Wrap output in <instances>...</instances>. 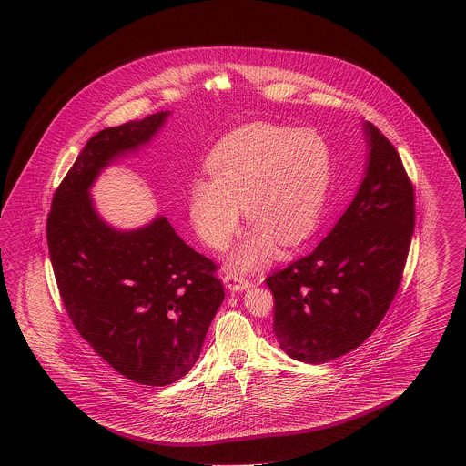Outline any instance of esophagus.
<instances>
[{
  "label": "esophagus",
  "instance_id": "obj_1",
  "mask_svg": "<svg viewBox=\"0 0 466 466\" xmlns=\"http://www.w3.org/2000/svg\"><path fill=\"white\" fill-rule=\"evenodd\" d=\"M223 283L230 291H243V289L251 287V283L243 276H239V274H225Z\"/></svg>",
  "mask_w": 466,
  "mask_h": 466
}]
</instances>
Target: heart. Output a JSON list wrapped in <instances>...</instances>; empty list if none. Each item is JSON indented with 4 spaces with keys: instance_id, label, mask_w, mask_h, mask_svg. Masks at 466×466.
Returning a JSON list of instances; mask_svg holds the SVG:
<instances>
[{
    "instance_id": "obj_1",
    "label": "heart",
    "mask_w": 466,
    "mask_h": 466,
    "mask_svg": "<svg viewBox=\"0 0 466 466\" xmlns=\"http://www.w3.org/2000/svg\"><path fill=\"white\" fill-rule=\"evenodd\" d=\"M209 177L188 190V213L200 239L215 249L230 243L244 215L253 227L232 253V264L268 262L278 241H304L319 218L332 173L329 145L314 131L248 124L215 147Z\"/></svg>"
}]
</instances>
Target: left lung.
<instances>
[{
    "label": "left lung",
    "instance_id": "obj_1",
    "mask_svg": "<svg viewBox=\"0 0 466 466\" xmlns=\"http://www.w3.org/2000/svg\"><path fill=\"white\" fill-rule=\"evenodd\" d=\"M369 164L355 199L308 257L266 279L287 355L325 363L374 332L399 291L414 232V187L390 139L363 124Z\"/></svg>",
    "mask_w": 466,
    "mask_h": 466
}]
</instances>
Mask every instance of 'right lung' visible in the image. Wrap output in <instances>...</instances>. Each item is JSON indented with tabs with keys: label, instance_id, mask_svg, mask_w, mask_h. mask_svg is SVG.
<instances>
[{
	"label": "right lung",
	"instance_id": "add662e5",
	"mask_svg": "<svg viewBox=\"0 0 466 466\" xmlns=\"http://www.w3.org/2000/svg\"><path fill=\"white\" fill-rule=\"evenodd\" d=\"M169 111L94 134L57 187L46 243L67 316L111 367L147 386H167L199 360L223 302L217 264L192 249L166 217L136 230L105 222L89 188L116 157L136 152Z\"/></svg>",
	"mask_w": 466,
	"mask_h": 466
}]
</instances>
